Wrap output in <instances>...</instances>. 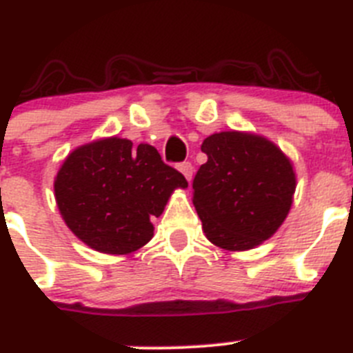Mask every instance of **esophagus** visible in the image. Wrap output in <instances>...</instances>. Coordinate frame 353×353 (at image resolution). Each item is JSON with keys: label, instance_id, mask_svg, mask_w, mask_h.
Wrapping results in <instances>:
<instances>
[{"label": "esophagus", "instance_id": "34e87169", "mask_svg": "<svg viewBox=\"0 0 353 353\" xmlns=\"http://www.w3.org/2000/svg\"><path fill=\"white\" fill-rule=\"evenodd\" d=\"M179 170H180V173H182L183 176L189 180V182H191L192 173H194V168H192L191 162H182V164H179Z\"/></svg>", "mask_w": 353, "mask_h": 353}]
</instances>
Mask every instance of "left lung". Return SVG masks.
<instances>
[{"instance_id":"left-lung-1","label":"left lung","mask_w":353,"mask_h":353,"mask_svg":"<svg viewBox=\"0 0 353 353\" xmlns=\"http://www.w3.org/2000/svg\"><path fill=\"white\" fill-rule=\"evenodd\" d=\"M208 161L192 180V203L207 239L245 251L270 239L286 219L295 192L290 159L263 136L212 134L201 145Z\"/></svg>"}]
</instances>
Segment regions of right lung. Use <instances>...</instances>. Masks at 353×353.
Masks as SVG:
<instances>
[{"instance_id":"right-lung-1","label":"right lung","mask_w":353,"mask_h":353,"mask_svg":"<svg viewBox=\"0 0 353 353\" xmlns=\"http://www.w3.org/2000/svg\"><path fill=\"white\" fill-rule=\"evenodd\" d=\"M185 189L180 171L164 164L157 150L121 138L76 148L54 179L56 203L70 232L105 254H129L154 236L174 189Z\"/></svg>"}]
</instances>
